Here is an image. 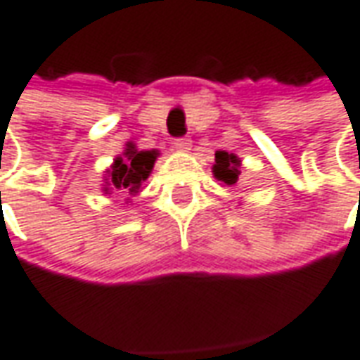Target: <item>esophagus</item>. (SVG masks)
<instances>
[{
  "instance_id": "obj_1",
  "label": "esophagus",
  "mask_w": 360,
  "mask_h": 360,
  "mask_svg": "<svg viewBox=\"0 0 360 360\" xmlns=\"http://www.w3.org/2000/svg\"><path fill=\"white\" fill-rule=\"evenodd\" d=\"M190 146H192V141H190V139H186V136H182V139H174V141H172V148L178 152H188L190 150Z\"/></svg>"
}]
</instances>
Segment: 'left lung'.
<instances>
[{
    "label": "left lung",
    "instance_id": "left-lung-1",
    "mask_svg": "<svg viewBox=\"0 0 360 360\" xmlns=\"http://www.w3.org/2000/svg\"><path fill=\"white\" fill-rule=\"evenodd\" d=\"M240 164L242 160L236 156V154H230L226 150L216 152V164L212 168V172L216 176V180L224 182V184H236L238 182V176H240Z\"/></svg>",
    "mask_w": 360,
    "mask_h": 360
}]
</instances>
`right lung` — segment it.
<instances>
[{
	"label": "right lung",
	"instance_id": "add662e5",
	"mask_svg": "<svg viewBox=\"0 0 360 360\" xmlns=\"http://www.w3.org/2000/svg\"><path fill=\"white\" fill-rule=\"evenodd\" d=\"M156 156H158V150H139L132 142H129L124 154L117 156L110 170H107L108 188H105V192L118 190L120 194L136 196L141 192L144 180L150 176Z\"/></svg>",
	"mask_w": 360,
	"mask_h": 360
}]
</instances>
